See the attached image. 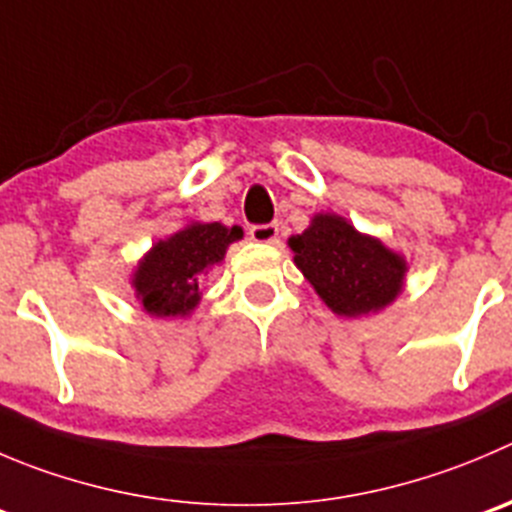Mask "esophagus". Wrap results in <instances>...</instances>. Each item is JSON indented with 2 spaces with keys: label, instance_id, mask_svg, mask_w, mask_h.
I'll use <instances>...</instances> for the list:
<instances>
[{
  "label": "esophagus",
  "instance_id": "obj_1",
  "mask_svg": "<svg viewBox=\"0 0 512 512\" xmlns=\"http://www.w3.org/2000/svg\"><path fill=\"white\" fill-rule=\"evenodd\" d=\"M248 236L256 243H276L279 238V223H259L248 228Z\"/></svg>",
  "mask_w": 512,
  "mask_h": 512
}]
</instances>
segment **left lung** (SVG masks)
<instances>
[{
	"mask_svg": "<svg viewBox=\"0 0 512 512\" xmlns=\"http://www.w3.org/2000/svg\"><path fill=\"white\" fill-rule=\"evenodd\" d=\"M294 264L334 314H374L399 296L407 261L379 238L359 233L337 213H319L309 228L289 238Z\"/></svg>",
	"mask_w": 512,
	"mask_h": 512,
	"instance_id": "8db88e82",
	"label": "left lung"
}]
</instances>
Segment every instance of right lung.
<instances>
[{
    "label": "right lung",
    "mask_w": 512,
    "mask_h": 512,
    "mask_svg": "<svg viewBox=\"0 0 512 512\" xmlns=\"http://www.w3.org/2000/svg\"><path fill=\"white\" fill-rule=\"evenodd\" d=\"M238 238V226L188 223L145 253L133 274L135 299L150 316H188L201 301L203 276Z\"/></svg>",
    "instance_id": "obj_1"
}]
</instances>
